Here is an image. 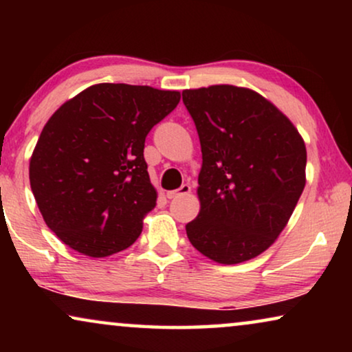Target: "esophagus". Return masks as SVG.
I'll return each instance as SVG.
<instances>
[{"label": "esophagus", "instance_id": "esophagus-1", "mask_svg": "<svg viewBox=\"0 0 352 352\" xmlns=\"http://www.w3.org/2000/svg\"><path fill=\"white\" fill-rule=\"evenodd\" d=\"M189 192H190V186L189 184H182L179 189L168 192L166 197H168V199H177V197H181V195H187Z\"/></svg>", "mask_w": 352, "mask_h": 352}]
</instances>
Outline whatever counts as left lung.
I'll use <instances>...</instances> for the list:
<instances>
[{
  "label": "left lung",
  "instance_id": "obj_1",
  "mask_svg": "<svg viewBox=\"0 0 352 352\" xmlns=\"http://www.w3.org/2000/svg\"><path fill=\"white\" fill-rule=\"evenodd\" d=\"M201 147L200 213L190 243L221 264L248 261L274 243L306 184V146L261 94L232 85L182 91Z\"/></svg>",
  "mask_w": 352,
  "mask_h": 352
}]
</instances>
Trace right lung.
Instances as JSON below:
<instances>
[{
	"label": "right lung",
	"instance_id": "add662e5",
	"mask_svg": "<svg viewBox=\"0 0 352 352\" xmlns=\"http://www.w3.org/2000/svg\"><path fill=\"white\" fill-rule=\"evenodd\" d=\"M179 99L177 91L100 83L47 120L30 158V186L62 242L91 258L136 242L157 205L144 144Z\"/></svg>",
	"mask_w": 352,
	"mask_h": 352
}]
</instances>
